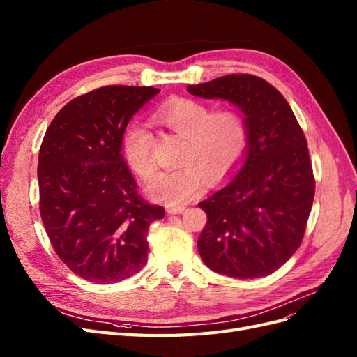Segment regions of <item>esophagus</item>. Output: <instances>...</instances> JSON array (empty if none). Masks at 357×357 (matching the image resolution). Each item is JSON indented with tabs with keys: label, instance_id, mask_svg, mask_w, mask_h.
Segmentation results:
<instances>
[{
	"label": "esophagus",
	"instance_id": "esophagus-1",
	"mask_svg": "<svg viewBox=\"0 0 357 357\" xmlns=\"http://www.w3.org/2000/svg\"><path fill=\"white\" fill-rule=\"evenodd\" d=\"M185 210H186L185 205H168L167 207L168 214H181Z\"/></svg>",
	"mask_w": 357,
	"mask_h": 357
}]
</instances>
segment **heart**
<instances>
[{
	"instance_id": "1",
	"label": "heart",
	"mask_w": 357,
	"mask_h": 357,
	"mask_svg": "<svg viewBox=\"0 0 357 357\" xmlns=\"http://www.w3.org/2000/svg\"><path fill=\"white\" fill-rule=\"evenodd\" d=\"M153 121L183 137L180 167L158 169L144 183L156 201L178 204L193 198L208 181H220L240 165L248 146L244 119L232 110L211 113L208 105L189 98L162 104ZM153 137L146 125L132 122L122 134V153L137 174L147 176L153 167Z\"/></svg>"
}]
</instances>
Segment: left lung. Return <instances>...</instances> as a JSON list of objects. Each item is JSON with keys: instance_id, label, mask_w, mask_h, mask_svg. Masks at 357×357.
Returning a JSON list of instances; mask_svg holds the SVG:
<instances>
[{"instance_id": "8db88e82", "label": "left lung", "mask_w": 357, "mask_h": 357, "mask_svg": "<svg viewBox=\"0 0 357 357\" xmlns=\"http://www.w3.org/2000/svg\"><path fill=\"white\" fill-rule=\"evenodd\" d=\"M188 92L238 107L248 131L236 176L198 204L208 218L201 259L234 278L273 274L301 245L314 199L305 135L284 96L256 75H223Z\"/></svg>"}]
</instances>
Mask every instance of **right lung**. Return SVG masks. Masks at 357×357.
I'll list each match as a JSON object with an SVG mask.
<instances>
[{
  "label": "right lung",
  "mask_w": 357,
  "mask_h": 357,
  "mask_svg": "<svg viewBox=\"0 0 357 357\" xmlns=\"http://www.w3.org/2000/svg\"><path fill=\"white\" fill-rule=\"evenodd\" d=\"M160 91L105 86L55 116L38 155L40 214L61 261L88 282H122L147 262V231L164 219L146 202L122 156L132 116Z\"/></svg>",
  "instance_id": "add662e5"
}]
</instances>
